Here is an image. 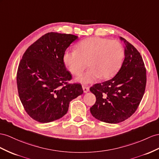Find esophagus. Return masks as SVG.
Masks as SVG:
<instances>
[{
  "label": "esophagus",
  "mask_w": 159,
  "mask_h": 159,
  "mask_svg": "<svg viewBox=\"0 0 159 159\" xmlns=\"http://www.w3.org/2000/svg\"><path fill=\"white\" fill-rule=\"evenodd\" d=\"M83 91L84 93H87L89 91V88L88 87H85V86H83Z\"/></svg>",
  "instance_id": "1"
}]
</instances>
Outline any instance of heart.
<instances>
[{"instance_id": "b5f03b06", "label": "heart", "mask_w": 159, "mask_h": 159, "mask_svg": "<svg viewBox=\"0 0 159 159\" xmlns=\"http://www.w3.org/2000/svg\"><path fill=\"white\" fill-rule=\"evenodd\" d=\"M124 58V49L118 41L92 37L80 42L76 50L65 52L63 62L74 76L82 74L87 62L88 70L77 79L79 82L87 84L99 77L103 79L111 78L119 70Z\"/></svg>"}]
</instances>
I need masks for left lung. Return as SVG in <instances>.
Segmentation results:
<instances>
[{
  "instance_id": "left-lung-1",
  "label": "left lung",
  "mask_w": 159,
  "mask_h": 159,
  "mask_svg": "<svg viewBox=\"0 0 159 159\" xmlns=\"http://www.w3.org/2000/svg\"><path fill=\"white\" fill-rule=\"evenodd\" d=\"M120 39L125 44V58L120 70L111 79L90 89L96 97L95 103L90 108L92 116L109 124L124 121L136 111L146 83V71L140 52L124 38Z\"/></svg>"
}]
</instances>
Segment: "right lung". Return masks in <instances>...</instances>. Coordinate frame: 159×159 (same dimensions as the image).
Instances as JSON below:
<instances>
[{"instance_id": "obj_1", "label": "right lung", "mask_w": 159, "mask_h": 159, "mask_svg": "<svg viewBox=\"0 0 159 159\" xmlns=\"http://www.w3.org/2000/svg\"><path fill=\"white\" fill-rule=\"evenodd\" d=\"M79 37L50 32L27 49L19 64L17 84L19 99L31 118L48 123L62 117L70 101L82 95L79 83L72 79L63 62L70 43Z\"/></svg>"}]
</instances>
